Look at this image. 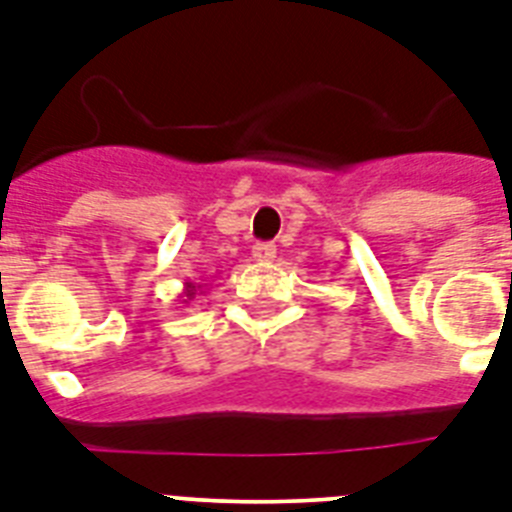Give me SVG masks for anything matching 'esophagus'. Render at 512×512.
Masks as SVG:
<instances>
[{
	"mask_svg": "<svg viewBox=\"0 0 512 512\" xmlns=\"http://www.w3.org/2000/svg\"><path fill=\"white\" fill-rule=\"evenodd\" d=\"M252 257H255L257 263H270L273 257H276V244L270 242H260L252 247Z\"/></svg>",
	"mask_w": 512,
	"mask_h": 512,
	"instance_id": "obj_1",
	"label": "esophagus"
}]
</instances>
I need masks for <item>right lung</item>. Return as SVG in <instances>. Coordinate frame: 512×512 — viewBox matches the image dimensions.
<instances>
[{
  "mask_svg": "<svg viewBox=\"0 0 512 512\" xmlns=\"http://www.w3.org/2000/svg\"><path fill=\"white\" fill-rule=\"evenodd\" d=\"M199 292V286H194V284H191V281H186V284H184V297L186 299H194V294H197ZM186 299H184V302H186Z\"/></svg>",
  "mask_w": 512,
  "mask_h": 512,
  "instance_id": "right-lung-1",
  "label": "right lung"
}]
</instances>
